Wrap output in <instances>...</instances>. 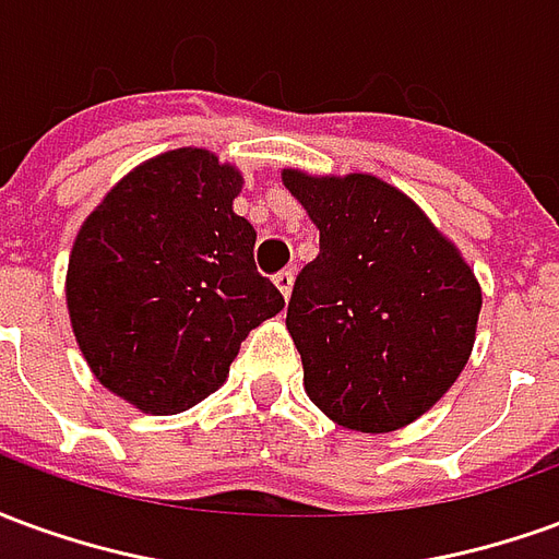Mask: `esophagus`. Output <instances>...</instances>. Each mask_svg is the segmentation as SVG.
Listing matches in <instances>:
<instances>
[{
    "instance_id": "34e87169",
    "label": "esophagus",
    "mask_w": 559,
    "mask_h": 559,
    "mask_svg": "<svg viewBox=\"0 0 559 559\" xmlns=\"http://www.w3.org/2000/svg\"><path fill=\"white\" fill-rule=\"evenodd\" d=\"M275 287H278L284 299L290 296L293 293V269H281L278 275H275Z\"/></svg>"
}]
</instances>
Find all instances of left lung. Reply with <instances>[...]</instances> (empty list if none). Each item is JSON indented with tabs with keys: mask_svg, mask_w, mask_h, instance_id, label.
Masks as SVG:
<instances>
[{
	"mask_svg": "<svg viewBox=\"0 0 559 559\" xmlns=\"http://www.w3.org/2000/svg\"><path fill=\"white\" fill-rule=\"evenodd\" d=\"M284 185L320 230V254L296 275L287 305L305 392L350 431H399L464 371L479 284L399 188L365 173L299 170H284Z\"/></svg>",
	"mask_w": 559,
	"mask_h": 559,
	"instance_id": "1",
	"label": "left lung"
}]
</instances>
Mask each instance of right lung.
<instances>
[{
    "label": "right lung",
    "instance_id": "obj_1",
    "mask_svg": "<svg viewBox=\"0 0 559 559\" xmlns=\"http://www.w3.org/2000/svg\"><path fill=\"white\" fill-rule=\"evenodd\" d=\"M242 176L203 148L128 173L80 227L68 311L86 362L119 399L182 413L227 380L248 332L284 308L257 272Z\"/></svg>",
    "mask_w": 559,
    "mask_h": 559
}]
</instances>
